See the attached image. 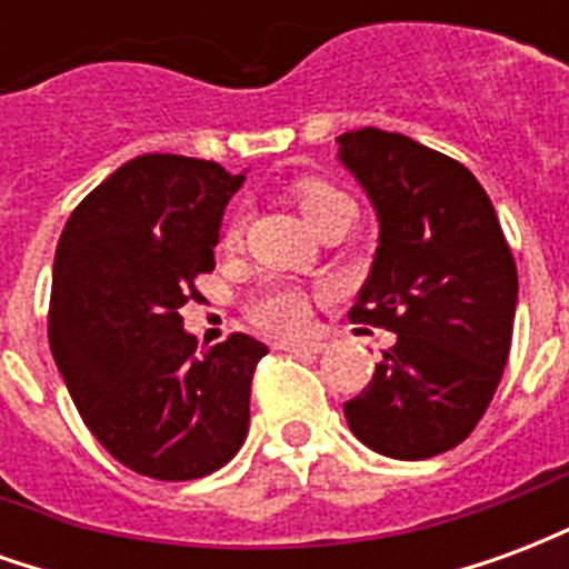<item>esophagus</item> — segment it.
<instances>
[{
    "label": "esophagus",
    "instance_id": "esophagus-1",
    "mask_svg": "<svg viewBox=\"0 0 569 569\" xmlns=\"http://www.w3.org/2000/svg\"><path fill=\"white\" fill-rule=\"evenodd\" d=\"M280 350H289V353H322L326 345L322 341H280Z\"/></svg>",
    "mask_w": 569,
    "mask_h": 569
}]
</instances>
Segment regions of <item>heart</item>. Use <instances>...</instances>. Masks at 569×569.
<instances>
[{
    "instance_id": "b5f03b06",
    "label": "heart",
    "mask_w": 569,
    "mask_h": 569,
    "mask_svg": "<svg viewBox=\"0 0 569 569\" xmlns=\"http://www.w3.org/2000/svg\"><path fill=\"white\" fill-rule=\"evenodd\" d=\"M345 194L332 188L329 182H320V179H305L296 186V203L301 216L308 219V224H313V219L320 216L329 203L341 200ZM240 234H243V222L240 219H231L224 224L222 243L224 247H237L240 243ZM249 317L259 322L261 329H271V332H298L305 320H308V301L298 289H289V286H271L259 296L252 298L249 305Z\"/></svg>"
}]
</instances>
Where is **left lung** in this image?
<instances>
[{
	"mask_svg": "<svg viewBox=\"0 0 569 569\" xmlns=\"http://www.w3.org/2000/svg\"><path fill=\"white\" fill-rule=\"evenodd\" d=\"M338 161L378 216V249L350 322L396 335L345 402L350 432L393 460H427L476 429L512 345L518 271L493 203L463 163L378 128L338 137Z\"/></svg>",
	"mask_w": 569,
	"mask_h": 569,
	"instance_id": "8db88e82",
	"label": "left lung"
}]
</instances>
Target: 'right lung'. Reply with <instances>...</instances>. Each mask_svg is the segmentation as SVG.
I'll return each instance as SVG.
<instances>
[{
    "mask_svg": "<svg viewBox=\"0 0 569 569\" xmlns=\"http://www.w3.org/2000/svg\"><path fill=\"white\" fill-rule=\"evenodd\" d=\"M247 176L182 154L121 163L69 216L54 256L51 353L81 420L133 472L188 481L247 439L252 371L268 347L237 332L198 350L179 308Z\"/></svg>",
    "mask_w": 569,
    "mask_h": 569,
    "instance_id": "add662e5",
    "label": "right lung"
}]
</instances>
